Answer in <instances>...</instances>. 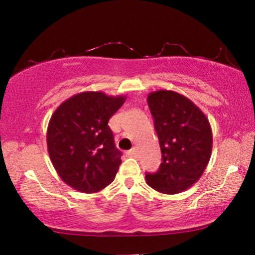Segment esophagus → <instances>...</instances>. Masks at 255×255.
<instances>
[{
  "label": "esophagus",
  "mask_w": 255,
  "mask_h": 255,
  "mask_svg": "<svg viewBox=\"0 0 255 255\" xmlns=\"http://www.w3.org/2000/svg\"><path fill=\"white\" fill-rule=\"evenodd\" d=\"M127 154L128 156H132V158H134V156H137V148H132L130 151L127 152Z\"/></svg>",
  "instance_id": "obj_1"
}]
</instances>
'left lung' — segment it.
Here are the masks:
<instances>
[{
  "instance_id": "obj_1",
  "label": "left lung",
  "mask_w": 255,
  "mask_h": 255,
  "mask_svg": "<svg viewBox=\"0 0 255 255\" xmlns=\"http://www.w3.org/2000/svg\"><path fill=\"white\" fill-rule=\"evenodd\" d=\"M147 103L161 148L156 173L146 183L162 194H177L196 183L207 168L212 151V131L207 116L188 97L173 90L148 94Z\"/></svg>"
}]
</instances>
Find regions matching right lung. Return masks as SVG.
<instances>
[{
    "mask_svg": "<svg viewBox=\"0 0 255 255\" xmlns=\"http://www.w3.org/2000/svg\"><path fill=\"white\" fill-rule=\"evenodd\" d=\"M127 97L82 92L62 102L47 127V151L58 175L81 193L113 182L122 162L108 122Z\"/></svg>",
    "mask_w": 255,
    "mask_h": 255,
    "instance_id": "right-lung-1",
    "label": "right lung"
}]
</instances>
